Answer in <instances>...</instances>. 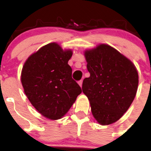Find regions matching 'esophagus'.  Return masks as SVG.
I'll return each mask as SVG.
<instances>
[{"mask_svg":"<svg viewBox=\"0 0 151 151\" xmlns=\"http://www.w3.org/2000/svg\"><path fill=\"white\" fill-rule=\"evenodd\" d=\"M78 84H79V85H80V86H81V87H82V84H83V81H82V80H81V81H78Z\"/></svg>","mask_w":151,"mask_h":151,"instance_id":"obj_1","label":"esophagus"}]
</instances>
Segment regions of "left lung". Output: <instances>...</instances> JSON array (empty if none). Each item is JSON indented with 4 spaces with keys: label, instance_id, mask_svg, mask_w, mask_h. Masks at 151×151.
<instances>
[{
    "label": "left lung",
    "instance_id": "left-lung-1",
    "mask_svg": "<svg viewBox=\"0 0 151 151\" xmlns=\"http://www.w3.org/2000/svg\"><path fill=\"white\" fill-rule=\"evenodd\" d=\"M90 74L83 92L101 125L115 123L127 111L136 95L138 74L132 62L114 48L100 44L84 53Z\"/></svg>",
    "mask_w": 151,
    "mask_h": 151
}]
</instances>
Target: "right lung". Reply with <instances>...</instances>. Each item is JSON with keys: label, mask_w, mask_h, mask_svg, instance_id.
Returning a JSON list of instances; mask_svg holds the SVG:
<instances>
[{"label": "right lung", "mask_w": 151, "mask_h": 151, "mask_svg": "<svg viewBox=\"0 0 151 151\" xmlns=\"http://www.w3.org/2000/svg\"><path fill=\"white\" fill-rule=\"evenodd\" d=\"M71 56V50L51 43L30 55L22 68L21 81L25 95L48 119L62 118L82 92L68 64Z\"/></svg>", "instance_id": "right-lung-1"}]
</instances>
